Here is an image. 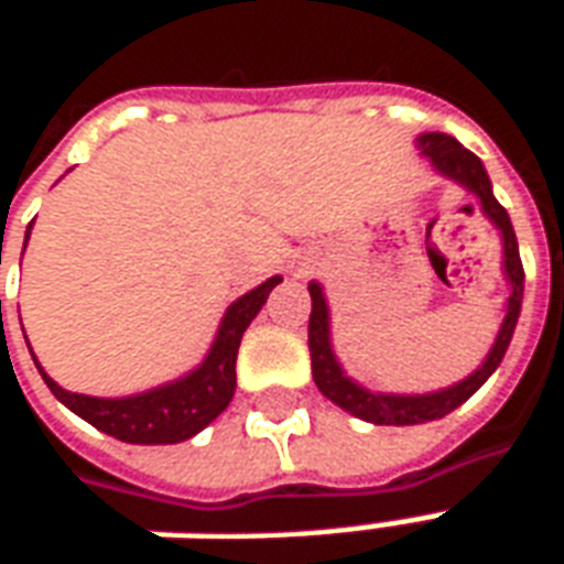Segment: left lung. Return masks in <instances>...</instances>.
<instances>
[{"label":"left lung","instance_id":"obj_1","mask_svg":"<svg viewBox=\"0 0 564 564\" xmlns=\"http://www.w3.org/2000/svg\"><path fill=\"white\" fill-rule=\"evenodd\" d=\"M416 148L423 150V156L435 165L437 172L462 184L468 193L480 198V208L489 220L496 223L501 241H505V278L510 283V299H508V314L505 323L496 335L492 350L484 359V366L477 368L474 375H468L459 383H453L447 390L425 392V395H387V392H368L366 387H359L356 380H350L338 366V359L332 354L329 341V307H326V295L319 283H307V293H311V323H307V347H311V371H314V383L317 390L344 408L347 414L359 416L366 423L375 425H416L429 423V420H441L449 411H456L462 402H468L474 392L484 387L489 375L501 366V359L508 354V344L517 329V319H520L522 307V281H525V271H522L520 247H517V235L510 226L508 210L498 205V198L492 196V184H489V174H486L484 162L474 156L471 150L462 148L459 141L444 132H425L416 139Z\"/></svg>","mask_w":564,"mask_h":564}]
</instances>
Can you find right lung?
I'll return each mask as SVG.
<instances>
[{
    "label": "right lung",
    "mask_w": 564,
    "mask_h": 564,
    "mask_svg": "<svg viewBox=\"0 0 564 564\" xmlns=\"http://www.w3.org/2000/svg\"><path fill=\"white\" fill-rule=\"evenodd\" d=\"M278 283L281 278H269L265 283H259L257 290H250L238 302H232L205 362L193 368L186 378L172 380L156 390L139 392L129 399H93V395L63 390L59 383L44 375L39 362L35 366L42 371L47 390L54 392L68 411H75L80 420L96 425L105 435L127 441V444H177V441H186L202 432L229 408L235 395V359H238L241 335L250 326V319L262 311L265 299Z\"/></svg>",
    "instance_id": "right-lung-1"
}]
</instances>
